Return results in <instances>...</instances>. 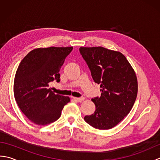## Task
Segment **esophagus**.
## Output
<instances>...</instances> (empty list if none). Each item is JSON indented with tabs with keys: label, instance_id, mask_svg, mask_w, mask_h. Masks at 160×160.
I'll return each mask as SVG.
<instances>
[{
	"label": "esophagus",
	"instance_id": "esophagus-1",
	"mask_svg": "<svg viewBox=\"0 0 160 160\" xmlns=\"http://www.w3.org/2000/svg\"><path fill=\"white\" fill-rule=\"evenodd\" d=\"M73 99H74V100H76V102H82L84 100V98H74Z\"/></svg>",
	"mask_w": 160,
	"mask_h": 160
}]
</instances>
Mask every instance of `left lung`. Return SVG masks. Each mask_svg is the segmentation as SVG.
I'll use <instances>...</instances> for the list:
<instances>
[{"mask_svg":"<svg viewBox=\"0 0 160 160\" xmlns=\"http://www.w3.org/2000/svg\"><path fill=\"white\" fill-rule=\"evenodd\" d=\"M80 52L94 82L100 84V97L93 98L96 111L84 120L98 129H110L129 113L136 100L138 80L122 53L102 47H80Z\"/></svg>","mask_w":160,"mask_h":160,"instance_id":"left-lung-1","label":"left lung"}]
</instances>
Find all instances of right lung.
<instances>
[{"label":"right lung","instance_id":"right-lung-1","mask_svg":"<svg viewBox=\"0 0 160 160\" xmlns=\"http://www.w3.org/2000/svg\"><path fill=\"white\" fill-rule=\"evenodd\" d=\"M72 47L38 48L21 60L13 83V93L18 106L33 123L47 125L60 117L67 96L55 94L49 83L60 82V70Z\"/></svg>","mask_w":160,"mask_h":160}]
</instances>
